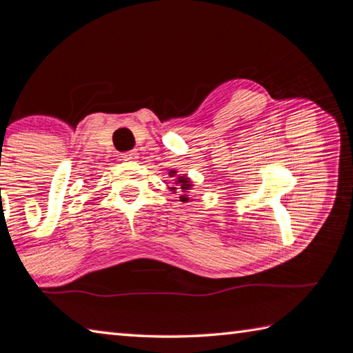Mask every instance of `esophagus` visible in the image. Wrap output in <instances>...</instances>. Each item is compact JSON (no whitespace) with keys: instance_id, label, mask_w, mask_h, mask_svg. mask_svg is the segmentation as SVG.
<instances>
[{"instance_id":"obj_1","label":"esophagus","mask_w":353,"mask_h":353,"mask_svg":"<svg viewBox=\"0 0 353 353\" xmlns=\"http://www.w3.org/2000/svg\"><path fill=\"white\" fill-rule=\"evenodd\" d=\"M137 159H138V153L137 152H127V153L121 154V161H125V162L137 161Z\"/></svg>"}]
</instances>
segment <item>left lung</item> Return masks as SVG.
<instances>
[{"instance_id": "left-lung-1", "label": "left lung", "mask_w": 353, "mask_h": 353, "mask_svg": "<svg viewBox=\"0 0 353 353\" xmlns=\"http://www.w3.org/2000/svg\"><path fill=\"white\" fill-rule=\"evenodd\" d=\"M168 176L172 179V185L171 186H168V190L172 192V194H176L177 191H182V194H181V201H188L190 200V197H188V194H190V190L192 188V182L190 181V177L188 176H179L177 174V171H174V170H171L170 172H168Z\"/></svg>"}]
</instances>
